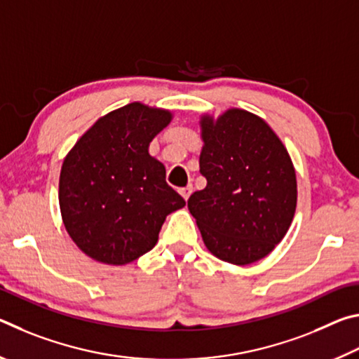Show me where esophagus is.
Returning a JSON list of instances; mask_svg holds the SVG:
<instances>
[{"instance_id":"34e87169","label":"esophagus","mask_w":359,"mask_h":359,"mask_svg":"<svg viewBox=\"0 0 359 359\" xmlns=\"http://www.w3.org/2000/svg\"><path fill=\"white\" fill-rule=\"evenodd\" d=\"M179 191H180L182 196H184L185 201H188V198H190V194H191V191H193V187H191V185H187V187H184V188H180Z\"/></svg>"}]
</instances>
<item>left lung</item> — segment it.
Wrapping results in <instances>:
<instances>
[{"mask_svg": "<svg viewBox=\"0 0 359 359\" xmlns=\"http://www.w3.org/2000/svg\"><path fill=\"white\" fill-rule=\"evenodd\" d=\"M199 125V172L208 185L191 194L188 210L214 257L252 264L274 250L293 222V161L271 126L244 109L205 114Z\"/></svg>", "mask_w": 359, "mask_h": 359, "instance_id": "1", "label": "left lung"}]
</instances>
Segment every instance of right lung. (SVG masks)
Instances as JSON below:
<instances>
[{
	"label": "right lung",
	"instance_id": "1",
	"mask_svg": "<svg viewBox=\"0 0 359 359\" xmlns=\"http://www.w3.org/2000/svg\"><path fill=\"white\" fill-rule=\"evenodd\" d=\"M172 112L130 102L95 121L66 155L58 201L69 238L95 261L123 266L150 252L185 199L149 154Z\"/></svg>",
	"mask_w": 359,
	"mask_h": 359
}]
</instances>
